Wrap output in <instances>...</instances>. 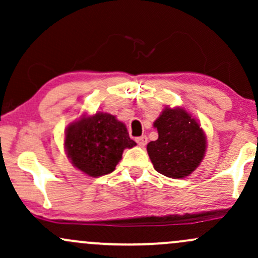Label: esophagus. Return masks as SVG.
Returning a JSON list of instances; mask_svg holds the SVG:
<instances>
[{
  "instance_id": "34e87169",
  "label": "esophagus",
  "mask_w": 258,
  "mask_h": 258,
  "mask_svg": "<svg viewBox=\"0 0 258 258\" xmlns=\"http://www.w3.org/2000/svg\"><path fill=\"white\" fill-rule=\"evenodd\" d=\"M136 142H137L141 147H144L148 143V137L147 136H141V137L136 138Z\"/></svg>"
}]
</instances>
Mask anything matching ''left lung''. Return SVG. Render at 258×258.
<instances>
[{
  "label": "left lung",
  "instance_id": "obj_1",
  "mask_svg": "<svg viewBox=\"0 0 258 258\" xmlns=\"http://www.w3.org/2000/svg\"><path fill=\"white\" fill-rule=\"evenodd\" d=\"M154 127L159 138L147 146L154 168L170 178L189 176L206 152V137L199 122L183 108H165Z\"/></svg>",
  "mask_w": 258,
  "mask_h": 258
}]
</instances>
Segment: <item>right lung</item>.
Segmentation results:
<instances>
[{
	"mask_svg": "<svg viewBox=\"0 0 258 258\" xmlns=\"http://www.w3.org/2000/svg\"><path fill=\"white\" fill-rule=\"evenodd\" d=\"M136 146L126 126L114 115L97 112L67 128L65 149L72 164L91 177L111 173L126 148Z\"/></svg>",
	"mask_w": 258,
	"mask_h": 258,
	"instance_id": "obj_1",
	"label": "right lung"
}]
</instances>
